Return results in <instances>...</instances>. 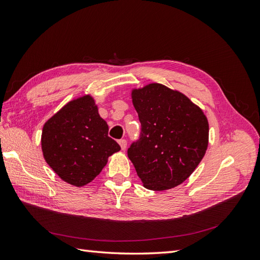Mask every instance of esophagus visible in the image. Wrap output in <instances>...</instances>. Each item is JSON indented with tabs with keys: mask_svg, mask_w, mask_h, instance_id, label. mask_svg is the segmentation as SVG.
<instances>
[{
	"mask_svg": "<svg viewBox=\"0 0 260 260\" xmlns=\"http://www.w3.org/2000/svg\"><path fill=\"white\" fill-rule=\"evenodd\" d=\"M118 144L120 145L121 150H123V151L126 150V147H127V142H126V140H119V141H118Z\"/></svg>",
	"mask_w": 260,
	"mask_h": 260,
	"instance_id": "obj_1",
	"label": "esophagus"
}]
</instances>
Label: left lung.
<instances>
[{
	"mask_svg": "<svg viewBox=\"0 0 260 260\" xmlns=\"http://www.w3.org/2000/svg\"><path fill=\"white\" fill-rule=\"evenodd\" d=\"M132 102L142 128L127 155L143 185L163 191L183 183L208 148L206 115L183 93L157 82L132 90Z\"/></svg>",
	"mask_w": 260,
	"mask_h": 260,
	"instance_id": "left-lung-1",
	"label": "left lung"
}]
</instances>
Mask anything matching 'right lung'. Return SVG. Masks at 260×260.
<instances>
[{
    "mask_svg": "<svg viewBox=\"0 0 260 260\" xmlns=\"http://www.w3.org/2000/svg\"><path fill=\"white\" fill-rule=\"evenodd\" d=\"M46 162L61 180L84 186L96 178L120 146L108 136V125L90 95L67 103L42 128Z\"/></svg>",
    "mask_w": 260,
    "mask_h": 260,
    "instance_id": "right-lung-1",
    "label": "right lung"
}]
</instances>
